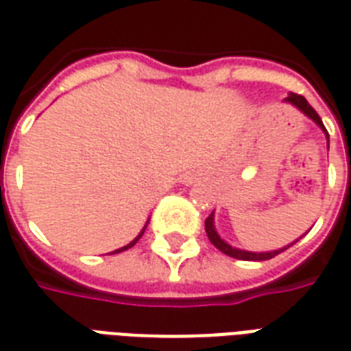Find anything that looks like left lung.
<instances>
[{
	"instance_id": "1",
	"label": "left lung",
	"mask_w": 351,
	"mask_h": 351,
	"mask_svg": "<svg viewBox=\"0 0 351 351\" xmlns=\"http://www.w3.org/2000/svg\"><path fill=\"white\" fill-rule=\"evenodd\" d=\"M284 103H287V105H291V107H295L299 112H302V114L306 116V118H310L312 122L316 123L319 130L324 131L325 133V138H327V145H329V133H327V130H325L324 122H322V118L317 116V112L314 110V108L310 107L308 101L304 99L302 95H297V93H287V97L284 99ZM329 148V146H327ZM205 231H206V237H208V241L218 248L220 252H223L226 256H229V258H235V259H243V261H265V259H271L274 258V256H278L280 252L287 250L289 246H293L297 241H293L291 244H287V246H282V248H278V250H269V252H250V250H243V248H237V246H231L229 243H226L223 239L220 237V233L216 231V226H214V213L208 216L205 220Z\"/></svg>"
}]
</instances>
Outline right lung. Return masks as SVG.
Listing matches in <instances>:
<instances>
[{
    "label": "right lung",
    "mask_w": 351,
    "mask_h": 351,
    "mask_svg": "<svg viewBox=\"0 0 351 351\" xmlns=\"http://www.w3.org/2000/svg\"><path fill=\"white\" fill-rule=\"evenodd\" d=\"M148 221L150 220H146V223H145V228L141 229V233H138L137 237H135V239H133V241H131L130 244H125V246H122V248H118V250H114V252H110V254H120V252H123V250H128V248H131V246H133V244L137 243L138 239H141V237H143V233H145V229H146V226H148Z\"/></svg>",
    "instance_id": "add662e5"
}]
</instances>
